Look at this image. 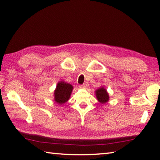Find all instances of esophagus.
<instances>
[{"mask_svg":"<svg viewBox=\"0 0 160 160\" xmlns=\"http://www.w3.org/2000/svg\"><path fill=\"white\" fill-rule=\"evenodd\" d=\"M87 87H88V83H87V82L80 85V87L81 88V89H87Z\"/></svg>","mask_w":160,"mask_h":160,"instance_id":"esophagus-1","label":"esophagus"}]
</instances>
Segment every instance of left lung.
Listing matches in <instances>:
<instances>
[{"label": "left lung", "mask_w": 160, "mask_h": 160, "mask_svg": "<svg viewBox=\"0 0 160 160\" xmlns=\"http://www.w3.org/2000/svg\"><path fill=\"white\" fill-rule=\"evenodd\" d=\"M96 95L98 102H100L101 104H105L109 100V96L107 90L102 87L96 91Z\"/></svg>", "instance_id": "8db88e82"}]
</instances>
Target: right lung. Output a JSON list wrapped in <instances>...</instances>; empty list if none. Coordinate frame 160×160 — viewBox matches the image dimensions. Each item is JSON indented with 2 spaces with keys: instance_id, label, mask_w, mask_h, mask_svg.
<instances>
[{
  "instance_id": "1",
  "label": "right lung",
  "mask_w": 160,
  "mask_h": 160,
  "mask_svg": "<svg viewBox=\"0 0 160 160\" xmlns=\"http://www.w3.org/2000/svg\"><path fill=\"white\" fill-rule=\"evenodd\" d=\"M73 86L71 84L60 81L58 83L56 89L54 91V101L60 105L65 103L70 98Z\"/></svg>"
}]
</instances>
